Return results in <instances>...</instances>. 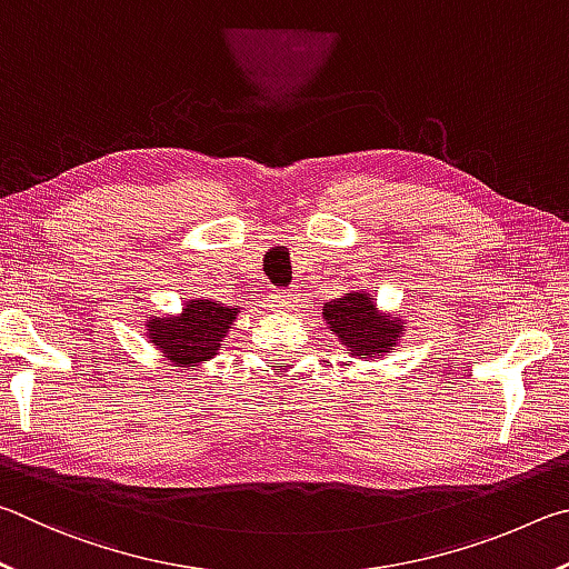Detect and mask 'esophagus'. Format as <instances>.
Masks as SVG:
<instances>
[{
  "label": "esophagus",
  "mask_w": 569,
  "mask_h": 569,
  "mask_svg": "<svg viewBox=\"0 0 569 569\" xmlns=\"http://www.w3.org/2000/svg\"><path fill=\"white\" fill-rule=\"evenodd\" d=\"M297 302V295L295 292H274L272 295V305L277 307V310H292Z\"/></svg>",
  "instance_id": "1"
}]
</instances>
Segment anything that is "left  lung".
I'll use <instances>...</instances> for the list:
<instances>
[{
	"label": "left lung",
	"instance_id": "1",
	"mask_svg": "<svg viewBox=\"0 0 569 569\" xmlns=\"http://www.w3.org/2000/svg\"><path fill=\"white\" fill-rule=\"evenodd\" d=\"M322 317L330 332L360 360H380L400 342L405 320L377 310L372 295L350 292L327 302Z\"/></svg>",
	"mask_w": 569,
	"mask_h": 569
}]
</instances>
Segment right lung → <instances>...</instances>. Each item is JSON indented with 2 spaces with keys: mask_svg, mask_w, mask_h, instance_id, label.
Masks as SVG:
<instances>
[{
  "mask_svg": "<svg viewBox=\"0 0 569 569\" xmlns=\"http://www.w3.org/2000/svg\"><path fill=\"white\" fill-rule=\"evenodd\" d=\"M239 307L212 300H189L177 317H149L147 335L174 367L194 370L219 352V345L232 330Z\"/></svg>",
  "mask_w": 569,
  "mask_h": 569,
  "instance_id": "1",
  "label": "right lung"
}]
</instances>
